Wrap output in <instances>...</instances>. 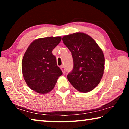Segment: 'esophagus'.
Listing matches in <instances>:
<instances>
[{
  "label": "esophagus",
  "instance_id": "34e87169",
  "mask_svg": "<svg viewBox=\"0 0 129 129\" xmlns=\"http://www.w3.org/2000/svg\"><path fill=\"white\" fill-rule=\"evenodd\" d=\"M60 68H61V69L62 70V71L63 73H65V67H64V66H63V65H62V66Z\"/></svg>",
  "mask_w": 129,
  "mask_h": 129
}]
</instances>
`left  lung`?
Returning <instances> with one entry per match:
<instances>
[{"mask_svg": "<svg viewBox=\"0 0 129 129\" xmlns=\"http://www.w3.org/2000/svg\"><path fill=\"white\" fill-rule=\"evenodd\" d=\"M63 43L72 53L73 69L68 80L76 89L82 93L93 90L104 74L103 52L94 39L83 32L65 35Z\"/></svg>", "mask_w": 129, "mask_h": 129, "instance_id": "8db88e82", "label": "left lung"}]
</instances>
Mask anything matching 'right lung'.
Here are the masks:
<instances>
[{
	"mask_svg": "<svg viewBox=\"0 0 129 129\" xmlns=\"http://www.w3.org/2000/svg\"><path fill=\"white\" fill-rule=\"evenodd\" d=\"M61 40L60 36L36 39L25 52L21 64L23 75L28 87L36 93L50 92L62 75L52 54Z\"/></svg>",
	"mask_w": 129,
	"mask_h": 129,
	"instance_id": "obj_1",
	"label": "right lung"
}]
</instances>
